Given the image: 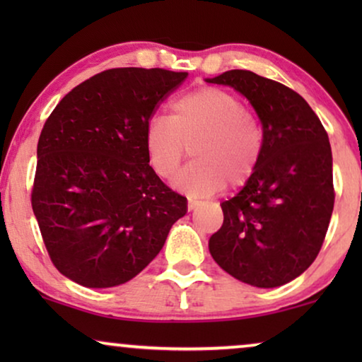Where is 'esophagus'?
<instances>
[{"mask_svg":"<svg viewBox=\"0 0 362 362\" xmlns=\"http://www.w3.org/2000/svg\"><path fill=\"white\" fill-rule=\"evenodd\" d=\"M197 206H199V201H197V199H189V201H187V209H189V211L196 209Z\"/></svg>","mask_w":362,"mask_h":362,"instance_id":"1","label":"esophagus"}]
</instances>
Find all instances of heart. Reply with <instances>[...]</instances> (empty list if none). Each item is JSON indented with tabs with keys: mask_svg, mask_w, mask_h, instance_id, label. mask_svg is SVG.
Here are the masks:
<instances>
[{
	"mask_svg": "<svg viewBox=\"0 0 362 362\" xmlns=\"http://www.w3.org/2000/svg\"><path fill=\"white\" fill-rule=\"evenodd\" d=\"M191 146L194 158L175 180L191 196H211L242 186L259 165L264 133L260 123L234 93L202 87L171 103L170 120L156 117L145 130L148 165L161 180H171Z\"/></svg>",
	"mask_w": 362,
	"mask_h": 362,
	"instance_id": "heart-1",
	"label": "heart"
}]
</instances>
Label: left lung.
Wrapping results in <instances>:
<instances>
[{"label": "left lung", "mask_w": 362, "mask_h": 362, "mask_svg": "<svg viewBox=\"0 0 362 362\" xmlns=\"http://www.w3.org/2000/svg\"><path fill=\"white\" fill-rule=\"evenodd\" d=\"M206 82L240 92L264 132L254 175L221 204L224 222L209 239L212 259L259 288L288 284L315 262L333 214L328 133L305 98L284 83L239 69Z\"/></svg>", "instance_id": "8db88e82"}]
</instances>
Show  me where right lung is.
<instances>
[{"label":"right lung","instance_id":"add662e5","mask_svg":"<svg viewBox=\"0 0 362 362\" xmlns=\"http://www.w3.org/2000/svg\"><path fill=\"white\" fill-rule=\"evenodd\" d=\"M187 72L108 69L72 88L37 141L33 211L52 264L87 288L136 276L187 199L148 165L145 130Z\"/></svg>","mask_w":362,"mask_h":362}]
</instances>
